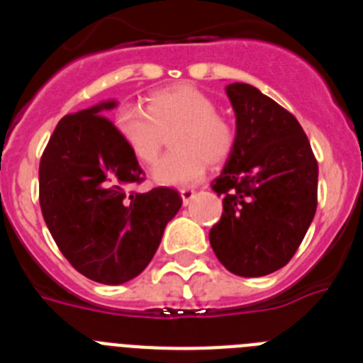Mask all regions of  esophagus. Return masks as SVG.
<instances>
[{"label": "esophagus", "mask_w": 363, "mask_h": 363, "mask_svg": "<svg viewBox=\"0 0 363 363\" xmlns=\"http://www.w3.org/2000/svg\"><path fill=\"white\" fill-rule=\"evenodd\" d=\"M179 194H182V200H184L185 205L191 203V200L194 198V194H196V191L194 189H182L179 191Z\"/></svg>", "instance_id": "34e87169"}]
</instances>
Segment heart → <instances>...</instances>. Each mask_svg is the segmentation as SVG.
Instances as JSON below:
<instances>
[{
  "mask_svg": "<svg viewBox=\"0 0 363 363\" xmlns=\"http://www.w3.org/2000/svg\"><path fill=\"white\" fill-rule=\"evenodd\" d=\"M118 136L134 158L152 163L171 136L174 150L163 156L152 169L160 185L184 187L200 182L205 167L220 165L233 154L236 127L216 111L209 94L192 85H176L149 96L147 112L140 107H121L114 120Z\"/></svg>",
  "mask_w": 363,
  "mask_h": 363,
  "instance_id": "heart-1",
  "label": "heart"
}]
</instances>
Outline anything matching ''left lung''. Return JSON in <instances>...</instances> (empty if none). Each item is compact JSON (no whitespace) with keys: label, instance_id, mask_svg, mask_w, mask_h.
I'll return each mask as SVG.
<instances>
[{"label":"left lung","instance_id":"8db88e82","mask_svg":"<svg viewBox=\"0 0 363 363\" xmlns=\"http://www.w3.org/2000/svg\"><path fill=\"white\" fill-rule=\"evenodd\" d=\"M236 145L211 187L223 213L209 233L223 267L265 277L289 264L318 205V162L289 111L247 83H230Z\"/></svg>","mask_w":363,"mask_h":363}]
</instances>
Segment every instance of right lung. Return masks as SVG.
<instances>
[{"mask_svg": "<svg viewBox=\"0 0 363 363\" xmlns=\"http://www.w3.org/2000/svg\"><path fill=\"white\" fill-rule=\"evenodd\" d=\"M116 101L67 114L40 162V205L62 255L83 277L120 285L149 265L167 223L182 207L178 191H127L142 167L101 112Z\"/></svg>", "mask_w": 363, "mask_h": 363, "instance_id": "1", "label": "right lung"}]
</instances>
